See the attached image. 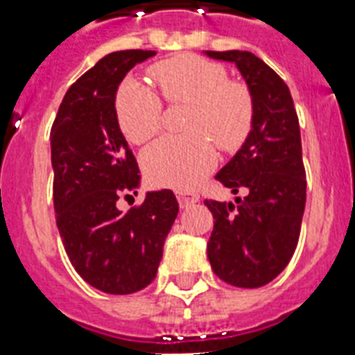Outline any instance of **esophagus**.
<instances>
[{
	"label": "esophagus",
	"instance_id": "esophagus-1",
	"mask_svg": "<svg viewBox=\"0 0 355 355\" xmlns=\"http://www.w3.org/2000/svg\"><path fill=\"white\" fill-rule=\"evenodd\" d=\"M195 202H198L197 195H186V193H178V204L180 207H189Z\"/></svg>",
	"mask_w": 355,
	"mask_h": 355
}]
</instances>
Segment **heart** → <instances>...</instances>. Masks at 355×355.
I'll use <instances>...</instances> for the list:
<instances>
[{
  "mask_svg": "<svg viewBox=\"0 0 355 355\" xmlns=\"http://www.w3.org/2000/svg\"><path fill=\"white\" fill-rule=\"evenodd\" d=\"M149 76L169 103H189L186 137H164L142 155L144 169L155 184L193 189L217 164L218 148H241L253 125L255 105L250 89L227 80L226 69L204 58L182 54L149 69ZM118 125L129 142L151 140L162 123V102L151 89L129 80L114 102ZM211 137V141L209 138Z\"/></svg>",
  "mask_w": 355,
  "mask_h": 355,
  "instance_id": "b5f03b06",
  "label": "heart"
}]
</instances>
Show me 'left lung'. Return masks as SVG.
<instances>
[{
	"label": "left lung",
	"instance_id": "left-lung-1",
	"mask_svg": "<svg viewBox=\"0 0 355 355\" xmlns=\"http://www.w3.org/2000/svg\"><path fill=\"white\" fill-rule=\"evenodd\" d=\"M237 65L253 96L255 116L243 148L217 173L237 195L233 202L204 200L213 213L207 259L215 275L237 288H259L277 277L297 248L306 204L301 131L282 78L248 51H206Z\"/></svg>",
	"mask_w": 355,
	"mask_h": 355
}]
</instances>
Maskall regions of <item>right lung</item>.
I'll use <instances>...</instances> for the list:
<instances>
[{
    "label": "right lung",
    "mask_w": 355,
    "mask_h": 355,
    "mask_svg": "<svg viewBox=\"0 0 355 355\" xmlns=\"http://www.w3.org/2000/svg\"><path fill=\"white\" fill-rule=\"evenodd\" d=\"M155 54L137 49L103 56L69 87L51 129L58 232L80 277L112 295L151 284L178 215L171 189L148 191L128 213L116 207L140 186L137 158L116 120V91Z\"/></svg>",
    "instance_id": "obj_1"
}]
</instances>
